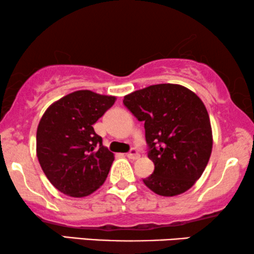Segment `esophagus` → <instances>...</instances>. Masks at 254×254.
<instances>
[{
    "instance_id": "34e87169",
    "label": "esophagus",
    "mask_w": 254,
    "mask_h": 254,
    "mask_svg": "<svg viewBox=\"0 0 254 254\" xmlns=\"http://www.w3.org/2000/svg\"><path fill=\"white\" fill-rule=\"evenodd\" d=\"M126 156L129 159H134V161H135V159H137L138 157H140V154H138V152L135 150V149H131V150L128 152Z\"/></svg>"
}]
</instances>
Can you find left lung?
Here are the masks:
<instances>
[{"label": "left lung", "instance_id": "8db88e82", "mask_svg": "<svg viewBox=\"0 0 254 254\" xmlns=\"http://www.w3.org/2000/svg\"><path fill=\"white\" fill-rule=\"evenodd\" d=\"M124 104L143 121L154 173L143 183L162 196L179 195L202 175L213 149L207 109L179 84H156L125 96Z\"/></svg>", "mask_w": 254, "mask_h": 254}]
</instances>
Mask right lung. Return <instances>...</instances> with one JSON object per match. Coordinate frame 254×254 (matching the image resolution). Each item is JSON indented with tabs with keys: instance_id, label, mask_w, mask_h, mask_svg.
<instances>
[{
	"instance_id": "right-lung-1",
	"label": "right lung",
	"mask_w": 254,
	"mask_h": 254,
	"mask_svg": "<svg viewBox=\"0 0 254 254\" xmlns=\"http://www.w3.org/2000/svg\"><path fill=\"white\" fill-rule=\"evenodd\" d=\"M116 97L78 90L52 104L37 129V157L52 185L65 195H90L103 185L114 155L93 124Z\"/></svg>"
}]
</instances>
